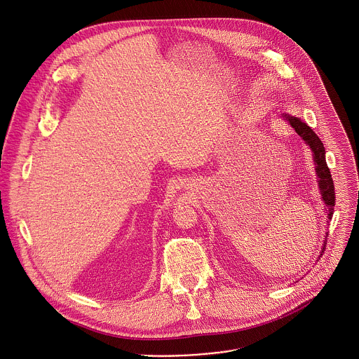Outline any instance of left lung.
Returning <instances> with one entry per match:
<instances>
[{"instance_id":"1","label":"left lung","mask_w":359,"mask_h":359,"mask_svg":"<svg viewBox=\"0 0 359 359\" xmlns=\"http://www.w3.org/2000/svg\"><path fill=\"white\" fill-rule=\"evenodd\" d=\"M281 117L295 129V132L305 140V143L312 150L315 171H316V175H318V185H319V189H320L322 199L326 205V215H327L326 220L329 223L332 220V216H333V212H334L336 194H334L333 178H332L330 170H329L327 163H326V151H325L323 143L319 139V136L313 132V129L309 125H306L304 121H301L297 117L287 116V114H283ZM325 249H326V243L323 242V249H322L320 255L323 253Z\"/></svg>"}]
</instances>
